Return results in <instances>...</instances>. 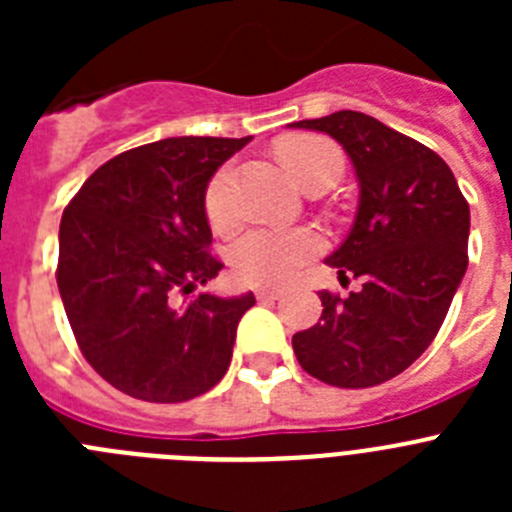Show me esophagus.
Here are the masks:
<instances>
[{
  "instance_id": "34e87169",
  "label": "esophagus",
  "mask_w": 512,
  "mask_h": 512,
  "mask_svg": "<svg viewBox=\"0 0 512 512\" xmlns=\"http://www.w3.org/2000/svg\"><path fill=\"white\" fill-rule=\"evenodd\" d=\"M256 297H259L261 302L279 300V297H282V289H269V287H259V289H256Z\"/></svg>"
}]
</instances>
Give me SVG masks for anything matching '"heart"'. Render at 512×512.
Listing matches in <instances>:
<instances>
[{
    "label": "heart",
    "instance_id": "b5f03b06",
    "mask_svg": "<svg viewBox=\"0 0 512 512\" xmlns=\"http://www.w3.org/2000/svg\"><path fill=\"white\" fill-rule=\"evenodd\" d=\"M279 158L297 184H305L312 174L333 169L341 174L343 158L330 140L320 135H292L279 143ZM207 220L215 230H228L235 223L233 171H215L205 192ZM325 241L315 228H274L259 225L235 238L230 246V266L241 282L253 287H282L292 282L307 261L323 251Z\"/></svg>",
    "mask_w": 512,
    "mask_h": 512
}]
</instances>
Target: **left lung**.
Returning a JSON list of instances; mask_svg holds the SVG:
<instances>
[{"label":"left lung","instance_id":"8db88e82","mask_svg":"<svg viewBox=\"0 0 512 512\" xmlns=\"http://www.w3.org/2000/svg\"><path fill=\"white\" fill-rule=\"evenodd\" d=\"M292 128L330 135L354 164V228L325 264L341 282L361 279L348 297L320 292L323 315L292 336V348L320 382L374 387L405 372L436 338L467 271L469 205L438 153L364 112Z\"/></svg>","mask_w":512,"mask_h":512}]
</instances>
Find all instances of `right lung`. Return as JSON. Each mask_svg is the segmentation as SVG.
<instances>
[{
	"instance_id": "obj_1",
	"label": "right lung",
	"mask_w": 512,
	"mask_h": 512,
	"mask_svg": "<svg viewBox=\"0 0 512 512\" xmlns=\"http://www.w3.org/2000/svg\"><path fill=\"white\" fill-rule=\"evenodd\" d=\"M246 138H166L110 158L63 210L58 292L84 359L115 390L184 402L225 377L253 292H200L223 264L207 253L205 192Z\"/></svg>"
}]
</instances>
